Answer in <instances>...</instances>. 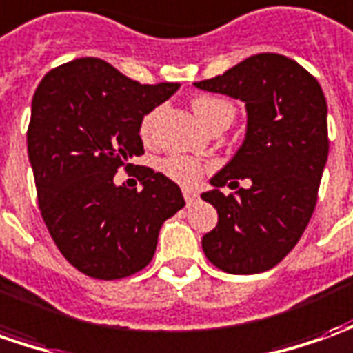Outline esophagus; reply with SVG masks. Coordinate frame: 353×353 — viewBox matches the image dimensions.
I'll return each instance as SVG.
<instances>
[{
	"label": "esophagus",
	"mask_w": 353,
	"mask_h": 353,
	"mask_svg": "<svg viewBox=\"0 0 353 353\" xmlns=\"http://www.w3.org/2000/svg\"><path fill=\"white\" fill-rule=\"evenodd\" d=\"M183 196H185V201H187V205H191L193 201H196V193L195 191H191V189H183Z\"/></svg>",
	"instance_id": "34e87169"
}]
</instances>
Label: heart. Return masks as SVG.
Segmentation results:
<instances>
[{
  "label": "heart",
  "instance_id": "heart-1",
  "mask_svg": "<svg viewBox=\"0 0 353 353\" xmlns=\"http://www.w3.org/2000/svg\"><path fill=\"white\" fill-rule=\"evenodd\" d=\"M193 110L205 125H208L212 119H216L222 114L234 116V106L228 100L218 98V96H199L193 100ZM154 116H157V112H148L143 117V121H141V137L143 139H148L152 133ZM160 170L164 176L170 177L172 181H176L179 185L193 187L201 181L207 166L199 158L187 157V154H172V157L164 158L160 162Z\"/></svg>",
  "mask_w": 353,
  "mask_h": 353
}]
</instances>
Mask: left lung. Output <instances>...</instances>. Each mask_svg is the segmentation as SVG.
Masks as SVG:
<instances>
[{"label": "left lung", "instance_id": "8db88e82", "mask_svg": "<svg viewBox=\"0 0 353 353\" xmlns=\"http://www.w3.org/2000/svg\"><path fill=\"white\" fill-rule=\"evenodd\" d=\"M245 102L247 133L236 157L210 179L203 201L218 224L203 237L207 259L230 274L276 267L296 247L317 205L328 157L327 100L317 79L280 54H257L224 75L195 83ZM249 179V190L238 188ZM238 191L224 196L219 187Z\"/></svg>", "mask_w": 353, "mask_h": 353}]
</instances>
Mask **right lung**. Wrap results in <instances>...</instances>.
<instances>
[{"instance_id": "add662e5", "label": "right lung", "mask_w": 353, "mask_h": 353, "mask_svg": "<svg viewBox=\"0 0 353 353\" xmlns=\"http://www.w3.org/2000/svg\"><path fill=\"white\" fill-rule=\"evenodd\" d=\"M177 88L141 85L98 57L56 67L36 88L26 145L38 205L61 255L86 276L143 270L162 224L185 207L172 179L129 164L145 154L143 117ZM119 167L137 176L141 192L113 183Z\"/></svg>"}]
</instances>
